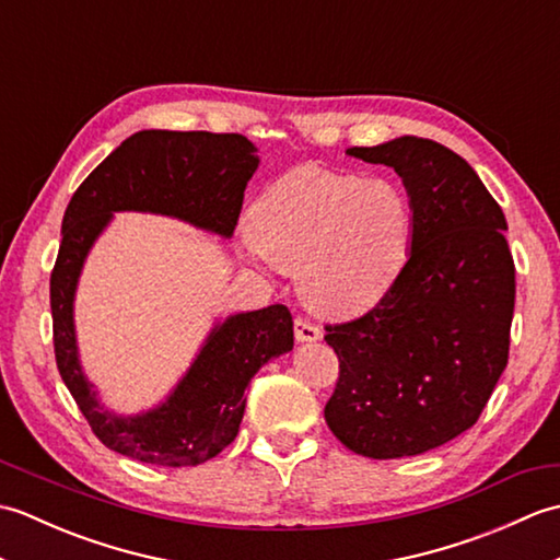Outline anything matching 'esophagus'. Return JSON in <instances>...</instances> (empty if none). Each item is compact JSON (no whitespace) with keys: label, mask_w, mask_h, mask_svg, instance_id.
Wrapping results in <instances>:
<instances>
[{"label":"esophagus","mask_w":560,"mask_h":560,"mask_svg":"<svg viewBox=\"0 0 560 560\" xmlns=\"http://www.w3.org/2000/svg\"><path fill=\"white\" fill-rule=\"evenodd\" d=\"M293 335H295V341H299V343H313V341L323 339V329L315 327L313 323H307V319L299 317L293 323Z\"/></svg>","instance_id":"34e87169"}]
</instances>
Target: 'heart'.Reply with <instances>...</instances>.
Segmentation results:
<instances>
[{
  "instance_id": "b5f03b06",
  "label": "heart",
  "mask_w": 560,
  "mask_h": 560,
  "mask_svg": "<svg viewBox=\"0 0 560 560\" xmlns=\"http://www.w3.org/2000/svg\"><path fill=\"white\" fill-rule=\"evenodd\" d=\"M247 225L253 259L299 273L305 305L341 319L371 311L397 281L413 209L392 177L305 165L255 199Z\"/></svg>"
}]
</instances>
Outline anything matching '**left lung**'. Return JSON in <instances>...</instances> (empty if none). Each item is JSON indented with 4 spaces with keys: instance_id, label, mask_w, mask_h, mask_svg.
<instances>
[{
    "instance_id": "8db88e82",
    "label": "left lung",
    "mask_w": 560,
    "mask_h": 560,
    "mask_svg": "<svg viewBox=\"0 0 560 560\" xmlns=\"http://www.w3.org/2000/svg\"><path fill=\"white\" fill-rule=\"evenodd\" d=\"M347 153L395 168L413 237L385 299L327 327L339 383L325 421L355 455L413 457L477 423L505 371L515 307L508 223L477 171L433 139L407 135Z\"/></svg>"
}]
</instances>
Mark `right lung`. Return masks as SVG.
I'll use <instances>...</instances> for the list:
<instances>
[{
    "instance_id": "add662e5",
    "label": "right lung",
    "mask_w": 560,
    "mask_h": 560,
    "mask_svg": "<svg viewBox=\"0 0 560 560\" xmlns=\"http://www.w3.org/2000/svg\"><path fill=\"white\" fill-rule=\"evenodd\" d=\"M257 165V147L243 135L141 129L71 197L50 277L55 355L59 375L105 447L159 467H197L217 457L241 428L249 380L293 349L287 305L219 317L168 395L137 413L105 407L79 355V279L115 213H156L229 241Z\"/></svg>"
}]
</instances>
